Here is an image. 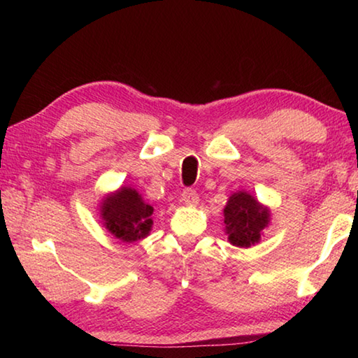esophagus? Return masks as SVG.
I'll list each match as a JSON object with an SVG mask.
<instances>
[{
	"label": "esophagus",
	"instance_id": "esophagus-1",
	"mask_svg": "<svg viewBox=\"0 0 358 358\" xmlns=\"http://www.w3.org/2000/svg\"><path fill=\"white\" fill-rule=\"evenodd\" d=\"M181 201L189 205V207H194V205L199 203V194L194 189H185L181 194Z\"/></svg>",
	"mask_w": 358,
	"mask_h": 358
}]
</instances>
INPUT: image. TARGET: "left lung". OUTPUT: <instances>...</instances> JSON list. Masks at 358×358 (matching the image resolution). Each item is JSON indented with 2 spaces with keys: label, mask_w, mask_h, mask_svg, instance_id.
Listing matches in <instances>:
<instances>
[{
  "label": "left lung",
  "mask_w": 358,
  "mask_h": 358,
  "mask_svg": "<svg viewBox=\"0 0 358 358\" xmlns=\"http://www.w3.org/2000/svg\"><path fill=\"white\" fill-rule=\"evenodd\" d=\"M222 213L229 243L237 248L257 245L271 221L270 208L248 191L234 192Z\"/></svg>",
  "instance_id": "obj_1"
}]
</instances>
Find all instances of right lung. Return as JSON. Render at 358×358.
Here are the masks:
<instances>
[{
	"label": "right lung",
	"mask_w": 358,
	"mask_h": 358,
	"mask_svg": "<svg viewBox=\"0 0 358 358\" xmlns=\"http://www.w3.org/2000/svg\"><path fill=\"white\" fill-rule=\"evenodd\" d=\"M99 217L102 226L123 243L148 237L153 227V207L131 186H121L101 199Z\"/></svg>",
	"instance_id": "obj_1"
}]
</instances>
